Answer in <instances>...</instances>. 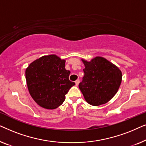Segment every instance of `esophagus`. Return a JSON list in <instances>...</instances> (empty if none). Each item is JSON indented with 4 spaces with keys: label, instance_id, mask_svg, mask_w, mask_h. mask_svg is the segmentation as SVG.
Wrapping results in <instances>:
<instances>
[{
    "label": "esophagus",
    "instance_id": "34e87169",
    "mask_svg": "<svg viewBox=\"0 0 146 146\" xmlns=\"http://www.w3.org/2000/svg\"><path fill=\"white\" fill-rule=\"evenodd\" d=\"M79 83H80V80H76V81L75 82L76 86H78V84H79Z\"/></svg>",
    "mask_w": 146,
    "mask_h": 146
}]
</instances>
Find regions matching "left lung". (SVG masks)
I'll return each instance as SVG.
<instances>
[{
	"mask_svg": "<svg viewBox=\"0 0 146 146\" xmlns=\"http://www.w3.org/2000/svg\"><path fill=\"white\" fill-rule=\"evenodd\" d=\"M85 66L84 76L79 88L89 104H104L117 93L120 86L122 74L115 64L105 58L96 56L90 61L82 59Z\"/></svg>",
	"mask_w": 146,
	"mask_h": 146,
	"instance_id": "1",
	"label": "left lung"
}]
</instances>
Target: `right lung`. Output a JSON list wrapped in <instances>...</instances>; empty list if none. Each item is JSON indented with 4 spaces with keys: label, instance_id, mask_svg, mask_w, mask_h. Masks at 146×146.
<instances>
[{
    "label": "right lung",
    "instance_id": "1",
    "mask_svg": "<svg viewBox=\"0 0 146 146\" xmlns=\"http://www.w3.org/2000/svg\"><path fill=\"white\" fill-rule=\"evenodd\" d=\"M66 60L55 54L43 56L26 69L30 94L40 106L53 110L62 104L65 96L75 85L69 80L70 72L65 69Z\"/></svg>",
    "mask_w": 146,
    "mask_h": 146
}]
</instances>
